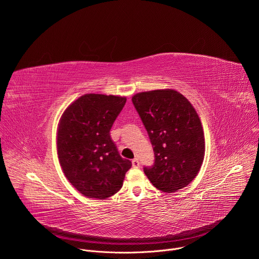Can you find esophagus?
<instances>
[{
	"mask_svg": "<svg viewBox=\"0 0 259 259\" xmlns=\"http://www.w3.org/2000/svg\"><path fill=\"white\" fill-rule=\"evenodd\" d=\"M132 166H133L134 168H137V167H139V162H138V160H137L136 158L132 160Z\"/></svg>",
	"mask_w": 259,
	"mask_h": 259,
	"instance_id": "esophagus-1",
	"label": "esophagus"
}]
</instances>
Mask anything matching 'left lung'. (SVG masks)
Masks as SVG:
<instances>
[{"instance_id": "8db88e82", "label": "left lung", "mask_w": 259, "mask_h": 259, "mask_svg": "<svg viewBox=\"0 0 259 259\" xmlns=\"http://www.w3.org/2000/svg\"><path fill=\"white\" fill-rule=\"evenodd\" d=\"M132 102L151 139L155 163L144 173L158 190L173 193L198 175L205 156L201 120L192 103L172 89L140 92Z\"/></svg>"}]
</instances>
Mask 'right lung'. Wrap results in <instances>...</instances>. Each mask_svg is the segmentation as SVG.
<instances>
[{"label":"right lung","mask_w":259,"mask_h":259,"mask_svg":"<svg viewBox=\"0 0 259 259\" xmlns=\"http://www.w3.org/2000/svg\"><path fill=\"white\" fill-rule=\"evenodd\" d=\"M126 97L85 94L62 114L57 129V155L61 169L77 191L104 200L123 186L132 163L123 159L109 131Z\"/></svg>","instance_id":"1"}]
</instances>
